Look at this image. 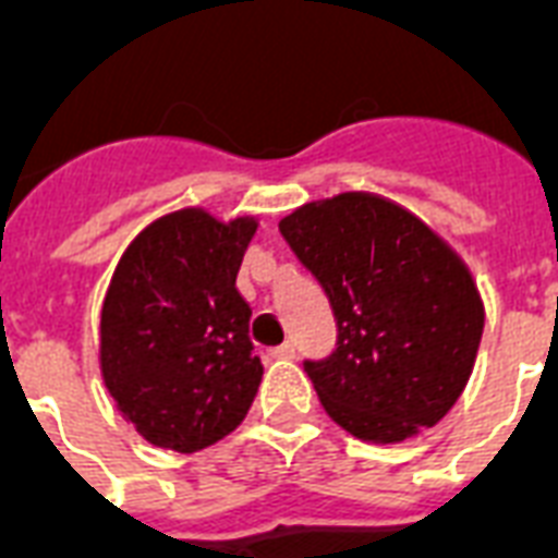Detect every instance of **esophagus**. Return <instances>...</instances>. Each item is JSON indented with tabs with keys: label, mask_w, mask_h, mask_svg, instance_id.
<instances>
[{
	"label": "esophagus",
	"mask_w": 558,
	"mask_h": 558,
	"mask_svg": "<svg viewBox=\"0 0 558 558\" xmlns=\"http://www.w3.org/2000/svg\"><path fill=\"white\" fill-rule=\"evenodd\" d=\"M271 356L275 359H295V344L287 341V344H278V348L271 350Z\"/></svg>",
	"instance_id": "34e87169"
}]
</instances>
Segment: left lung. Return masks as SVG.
<instances>
[{
    "mask_svg": "<svg viewBox=\"0 0 558 558\" xmlns=\"http://www.w3.org/2000/svg\"><path fill=\"white\" fill-rule=\"evenodd\" d=\"M280 234L322 283L336 350L306 359L324 411L359 440L399 442L449 414L469 381L484 306L466 266L393 202L304 205Z\"/></svg>",
    "mask_w": 558,
    "mask_h": 558,
    "instance_id": "obj_1",
    "label": "left lung"
}]
</instances>
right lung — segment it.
<instances>
[{
  "mask_svg": "<svg viewBox=\"0 0 558 558\" xmlns=\"http://www.w3.org/2000/svg\"><path fill=\"white\" fill-rule=\"evenodd\" d=\"M257 222L179 210L135 236L100 313V371L144 440L199 451L243 423L263 365L236 271Z\"/></svg>",
  "mask_w": 558,
  "mask_h": 558,
  "instance_id": "add662e5",
  "label": "right lung"
}]
</instances>
